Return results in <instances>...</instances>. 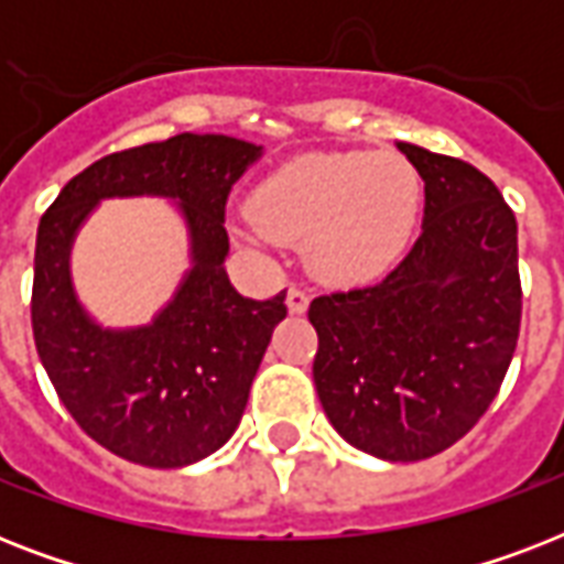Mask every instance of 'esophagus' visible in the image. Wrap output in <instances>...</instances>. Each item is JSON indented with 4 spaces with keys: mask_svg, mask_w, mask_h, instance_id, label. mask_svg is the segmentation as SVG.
Segmentation results:
<instances>
[{
    "mask_svg": "<svg viewBox=\"0 0 564 564\" xmlns=\"http://www.w3.org/2000/svg\"><path fill=\"white\" fill-rule=\"evenodd\" d=\"M286 307H290V313L301 316V313L310 307L307 290H301V286H290V292H286Z\"/></svg>",
    "mask_w": 564,
    "mask_h": 564,
    "instance_id": "obj_1",
    "label": "esophagus"
}]
</instances>
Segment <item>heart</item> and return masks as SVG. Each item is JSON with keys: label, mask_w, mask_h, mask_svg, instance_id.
<instances>
[{"label": "heart", "mask_w": 564, "mask_h": 564, "mask_svg": "<svg viewBox=\"0 0 564 564\" xmlns=\"http://www.w3.org/2000/svg\"><path fill=\"white\" fill-rule=\"evenodd\" d=\"M419 202V172L398 152L301 154L254 189L239 234L254 246L304 242L318 278L362 283L398 263Z\"/></svg>", "instance_id": "obj_1"}]
</instances>
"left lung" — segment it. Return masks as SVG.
I'll use <instances>...</instances> for the list:
<instances>
[{
  "label": "left lung",
  "instance_id": "obj_1",
  "mask_svg": "<svg viewBox=\"0 0 564 564\" xmlns=\"http://www.w3.org/2000/svg\"><path fill=\"white\" fill-rule=\"evenodd\" d=\"M424 181V228L383 281L310 301L318 401L366 454H442L495 401L521 330L516 213L471 163L398 143Z\"/></svg>",
  "mask_w": 564,
  "mask_h": 564
}]
</instances>
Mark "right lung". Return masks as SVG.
I'll use <instances>...</instances> for the list:
<instances>
[{"instance_id": "obj_1", "label": "right lung", "mask_w": 564, "mask_h": 564, "mask_svg": "<svg viewBox=\"0 0 564 564\" xmlns=\"http://www.w3.org/2000/svg\"><path fill=\"white\" fill-rule=\"evenodd\" d=\"M260 145L225 134H178L101 158L78 172L37 228L31 327L40 362L78 427L145 468H181L219 451L237 430L248 389L286 292L242 299L225 274L230 187ZM113 194L178 197L194 237V269L149 328L101 332L68 286V242L91 204Z\"/></svg>"}]
</instances>
